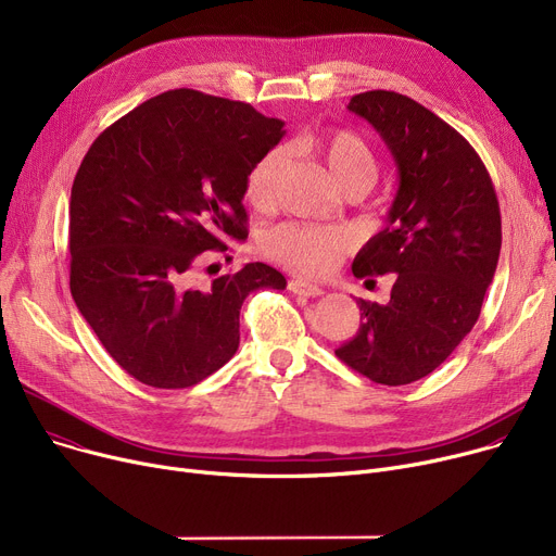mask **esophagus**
<instances>
[{
    "label": "esophagus",
    "instance_id": "1",
    "mask_svg": "<svg viewBox=\"0 0 556 556\" xmlns=\"http://www.w3.org/2000/svg\"><path fill=\"white\" fill-rule=\"evenodd\" d=\"M288 290L293 295H300V298H317V295L325 293V290L319 288L317 283H311V281H304V279H290Z\"/></svg>",
    "mask_w": 556,
    "mask_h": 556
}]
</instances>
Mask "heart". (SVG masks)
<instances>
[{
  "label": "heart",
  "instance_id": "b5f03b06",
  "mask_svg": "<svg viewBox=\"0 0 556 556\" xmlns=\"http://www.w3.org/2000/svg\"><path fill=\"white\" fill-rule=\"evenodd\" d=\"M306 151L317 155L331 170L340 187L365 185L376 180V157L369 143L352 130H331L311 135L302 141ZM283 162L281 149L263 153L245 175V198L254 207H266L273 198V187ZM349 248V233L340 227L281 223L266 231L263 250L288 268L304 275H327Z\"/></svg>",
  "mask_w": 556,
  "mask_h": 556
}]
</instances>
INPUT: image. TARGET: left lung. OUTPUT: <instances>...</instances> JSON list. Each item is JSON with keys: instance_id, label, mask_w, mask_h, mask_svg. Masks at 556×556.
I'll return each instance as SVG.
<instances>
[{"instance_id": "1", "label": "left lung", "mask_w": 556, "mask_h": 556, "mask_svg": "<svg viewBox=\"0 0 556 556\" xmlns=\"http://www.w3.org/2000/svg\"><path fill=\"white\" fill-rule=\"evenodd\" d=\"M383 137L399 168L388 225L354 258V275H394L388 304L358 300L361 327L336 356L381 386L440 367L473 329L498 266L503 227L489 170L473 146L399 92L346 105Z\"/></svg>"}]
</instances>
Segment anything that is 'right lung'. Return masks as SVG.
I'll use <instances>...</instances> for the list:
<instances>
[{"mask_svg":"<svg viewBox=\"0 0 556 556\" xmlns=\"http://www.w3.org/2000/svg\"><path fill=\"white\" fill-rule=\"evenodd\" d=\"M281 128L250 103L182 87L124 114L83 157L70 202L72 298L139 383L204 381L237 354L243 300L286 288L266 263L195 279L229 239L248 237L245 175Z\"/></svg>","mask_w":556,"mask_h":556,"instance_id":"obj_1","label":"right lung"}]
</instances>
